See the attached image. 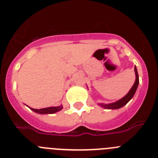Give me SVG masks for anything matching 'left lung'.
<instances>
[{
  "label": "left lung",
  "instance_id": "obj_1",
  "mask_svg": "<svg viewBox=\"0 0 158 158\" xmlns=\"http://www.w3.org/2000/svg\"><path fill=\"white\" fill-rule=\"evenodd\" d=\"M135 75H136V81H135V84H134V85L132 86L131 89L130 90L129 93L126 95V96H124L123 98H122L121 100H118L115 103H112V104H101L100 106L106 109H118V108H120V107H123L125 104H127L130 100L132 99V97L135 95V92L137 90V88H138V85H139V74H138V71H137L136 67H135Z\"/></svg>",
  "mask_w": 158,
  "mask_h": 158
}]
</instances>
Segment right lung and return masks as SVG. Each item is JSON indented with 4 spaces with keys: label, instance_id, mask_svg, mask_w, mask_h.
I'll use <instances>...</instances> for the list:
<instances>
[{
    "label": "right lung",
    "instance_id": "add662e5",
    "mask_svg": "<svg viewBox=\"0 0 158 158\" xmlns=\"http://www.w3.org/2000/svg\"><path fill=\"white\" fill-rule=\"evenodd\" d=\"M62 108V106H58V107H46V108H42V109H34V108H31V109L32 111H35V112L40 113V114H53V113H55L57 111H60Z\"/></svg>",
    "mask_w": 158,
    "mask_h": 158
}]
</instances>
